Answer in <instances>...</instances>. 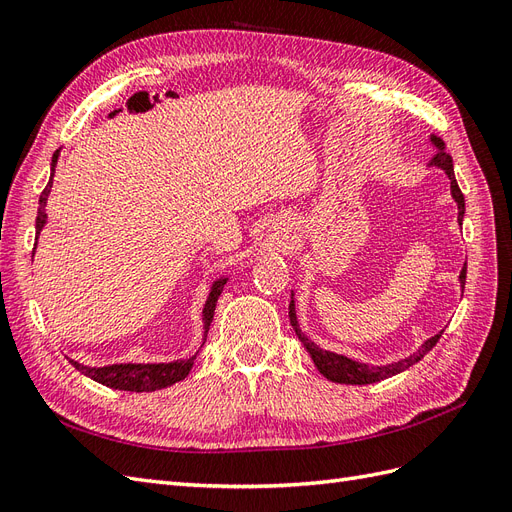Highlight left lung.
Instances as JSON below:
<instances>
[{"label": "left lung", "instance_id": "8db88e82", "mask_svg": "<svg viewBox=\"0 0 512 512\" xmlns=\"http://www.w3.org/2000/svg\"><path fill=\"white\" fill-rule=\"evenodd\" d=\"M429 145L436 149V156H433V160L429 162L431 168H440L442 173L448 177V181H451V196L457 203V224L461 226L463 224V215H466V200H463V194L459 190L457 185V179H455V170H453V158L448 156L446 153V145L442 138H438L436 134H429ZM466 265L461 267V273H459V286H461V292H463V286H466ZM288 316H290V324L294 333H297L299 342L303 344V348L309 352V356H312V361L316 365V369L320 371V374L331 380V382H337V384H374V382H380V380H386V378H393L397 374H401V371H406L408 367H412L414 363H418L423 359V356L438 344V339L442 337L444 329L440 333H436L433 337L425 339V342L418 346L416 352H412L410 356H406V359H399V361H393V363H386V365H369V363H363L359 359H350V356L346 354H339V352H333V350H324L320 348L316 342H312L309 339L301 327H299V318H297V307H294V290L290 292V305H288Z\"/></svg>", "mask_w": 512, "mask_h": 512}]
</instances>
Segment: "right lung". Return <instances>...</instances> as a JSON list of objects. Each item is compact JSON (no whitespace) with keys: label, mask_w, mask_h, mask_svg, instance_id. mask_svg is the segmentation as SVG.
Returning a JSON list of instances; mask_svg holds the SVG:
<instances>
[{"label":"right lung","mask_w":512,"mask_h":512,"mask_svg":"<svg viewBox=\"0 0 512 512\" xmlns=\"http://www.w3.org/2000/svg\"><path fill=\"white\" fill-rule=\"evenodd\" d=\"M59 151L61 149H57L53 153L51 179H49V183H46V188H44V192L40 194V200H38L36 237H40L42 228L46 226V200H49V194H51V188H53V177H55L57 160H59ZM226 282H228V275H220L218 280H213L211 286H209L207 301L203 305V331H205L203 333V344H205L209 327H211V320H213V314H215V303H218ZM203 344H200V348H203ZM198 350L192 356H188V359H177V361H170V363H113V365H104V367H89V365H83L79 361H72V359H68V361L72 363V367L79 369L83 376L108 386V389L130 391V393H151V391L166 389V386L181 382L183 378H188L190 369L194 367V359H196Z\"/></svg>","instance_id":"1"}]
</instances>
